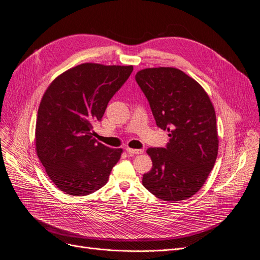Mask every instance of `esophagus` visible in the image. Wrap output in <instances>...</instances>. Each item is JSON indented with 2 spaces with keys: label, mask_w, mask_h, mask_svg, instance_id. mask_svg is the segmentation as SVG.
<instances>
[{
  "label": "esophagus",
  "mask_w": 260,
  "mask_h": 260,
  "mask_svg": "<svg viewBox=\"0 0 260 260\" xmlns=\"http://www.w3.org/2000/svg\"><path fill=\"white\" fill-rule=\"evenodd\" d=\"M126 151H127V153H129V154H141V153H144V150L142 149H132V148H126Z\"/></svg>",
  "instance_id": "obj_1"
}]
</instances>
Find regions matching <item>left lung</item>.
I'll use <instances>...</instances> for the list:
<instances>
[{
	"instance_id": "8db88e82",
	"label": "left lung",
	"mask_w": 260,
	"mask_h": 260,
	"mask_svg": "<svg viewBox=\"0 0 260 260\" xmlns=\"http://www.w3.org/2000/svg\"><path fill=\"white\" fill-rule=\"evenodd\" d=\"M156 125L167 131L165 148H149L152 169L142 185L163 201L191 198L203 187L218 154L214 106L204 88L185 72L171 67L136 73Z\"/></svg>"
}]
</instances>
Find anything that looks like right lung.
<instances>
[{
  "label": "right lung",
  "mask_w": 260,
  "mask_h": 260,
  "mask_svg": "<svg viewBox=\"0 0 260 260\" xmlns=\"http://www.w3.org/2000/svg\"><path fill=\"white\" fill-rule=\"evenodd\" d=\"M133 72V66L86 62L64 71L42 97L36 125V149L56 187L70 196H86L104 187L122 149L93 136L108 103Z\"/></svg>",
  "instance_id": "1"
}]
</instances>
